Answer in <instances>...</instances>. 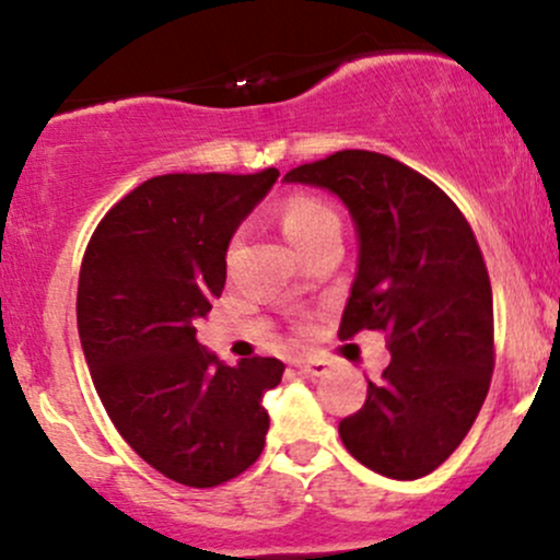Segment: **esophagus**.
I'll use <instances>...</instances> for the list:
<instances>
[{
  "label": "esophagus",
  "instance_id": "1",
  "mask_svg": "<svg viewBox=\"0 0 560 560\" xmlns=\"http://www.w3.org/2000/svg\"><path fill=\"white\" fill-rule=\"evenodd\" d=\"M292 365L305 376H324L329 374L331 363L324 361V358H294Z\"/></svg>",
  "mask_w": 560,
  "mask_h": 560
}]
</instances>
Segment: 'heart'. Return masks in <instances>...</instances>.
Instances as JSON below:
<instances>
[{"label": "heart", "mask_w": 560, "mask_h": 560, "mask_svg": "<svg viewBox=\"0 0 560 560\" xmlns=\"http://www.w3.org/2000/svg\"><path fill=\"white\" fill-rule=\"evenodd\" d=\"M279 223L300 255L316 247L326 236H339L337 210L313 195H289L279 210ZM305 329L307 324H300V331Z\"/></svg>", "instance_id": "1"}]
</instances>
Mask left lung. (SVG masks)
<instances>
[{
	"label": "left lung",
	"instance_id": "1",
	"mask_svg": "<svg viewBox=\"0 0 560 560\" xmlns=\"http://www.w3.org/2000/svg\"><path fill=\"white\" fill-rule=\"evenodd\" d=\"M287 182L324 186L358 229V273L339 337L384 331L392 361L339 421L352 458L419 479L453 455L477 421L494 369L492 287L477 236L445 191L400 160L342 150Z\"/></svg>",
	"mask_w": 560,
	"mask_h": 560
}]
</instances>
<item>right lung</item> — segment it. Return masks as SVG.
Segmentation results:
<instances>
[{
  "mask_svg": "<svg viewBox=\"0 0 560 560\" xmlns=\"http://www.w3.org/2000/svg\"><path fill=\"white\" fill-rule=\"evenodd\" d=\"M279 171L165 173L115 202L79 276V334L107 416L139 458L178 485L218 487L260 458L262 395L279 358L218 361L195 320L226 284V249Z\"/></svg>",
  "mask_w": 560,
  "mask_h": 560,
  "instance_id": "add662e5",
  "label": "right lung"
}]
</instances>
